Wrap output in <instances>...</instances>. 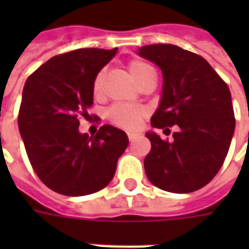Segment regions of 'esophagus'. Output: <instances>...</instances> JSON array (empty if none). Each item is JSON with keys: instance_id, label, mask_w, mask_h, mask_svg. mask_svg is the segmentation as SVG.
Returning a JSON list of instances; mask_svg holds the SVG:
<instances>
[{"instance_id": "34e87169", "label": "esophagus", "mask_w": 249, "mask_h": 249, "mask_svg": "<svg viewBox=\"0 0 249 249\" xmlns=\"http://www.w3.org/2000/svg\"><path fill=\"white\" fill-rule=\"evenodd\" d=\"M136 137H137V135H136V133H128V139H129L130 142H132V141H135Z\"/></svg>"}]
</instances>
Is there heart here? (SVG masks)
<instances>
[{
    "mask_svg": "<svg viewBox=\"0 0 249 249\" xmlns=\"http://www.w3.org/2000/svg\"><path fill=\"white\" fill-rule=\"evenodd\" d=\"M128 71L139 85L155 77V71L151 65L140 60H133L128 64ZM104 78L105 71H100L94 77L92 84V92L94 98H101L104 93ZM107 119L123 129L133 130L140 125L141 119L145 116V109L139 107H125V105H113L107 110Z\"/></svg>",
    "mask_w": 249,
    "mask_h": 249,
    "instance_id": "obj_1",
    "label": "heart"
}]
</instances>
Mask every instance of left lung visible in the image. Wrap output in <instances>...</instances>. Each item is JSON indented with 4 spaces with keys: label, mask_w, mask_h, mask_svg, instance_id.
<instances>
[{
    "label": "left lung",
    "mask_w": 249,
    "mask_h": 249,
    "mask_svg": "<svg viewBox=\"0 0 249 249\" xmlns=\"http://www.w3.org/2000/svg\"><path fill=\"white\" fill-rule=\"evenodd\" d=\"M139 54L162 71L164 85L153 128L178 125L173 140L148 132L151 152L144 160L149 181L173 193L197 191L224 162L235 132L228 85L205 58L171 44L141 46Z\"/></svg>",
    "instance_id": "obj_1"
}]
</instances>
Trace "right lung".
I'll return each instance as SVG.
<instances>
[{"instance_id": "1", "label": "right lung", "mask_w": 249, "mask_h": 249, "mask_svg": "<svg viewBox=\"0 0 249 249\" xmlns=\"http://www.w3.org/2000/svg\"><path fill=\"white\" fill-rule=\"evenodd\" d=\"M117 52L87 48L52 57L25 82L18 128L32 167L46 187L65 196L98 192L113 178L128 146L124 130L103 125L96 136L78 132L88 119L92 84Z\"/></svg>"}]
</instances>
